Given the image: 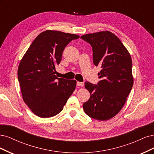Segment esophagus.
<instances>
[{
    "label": "esophagus",
    "mask_w": 154,
    "mask_h": 154,
    "mask_svg": "<svg viewBox=\"0 0 154 154\" xmlns=\"http://www.w3.org/2000/svg\"><path fill=\"white\" fill-rule=\"evenodd\" d=\"M77 85L78 86H81V87H83L84 86V82H77Z\"/></svg>",
    "instance_id": "obj_1"
}]
</instances>
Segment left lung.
Listing matches in <instances>:
<instances>
[{"instance_id":"1","label":"left lung","mask_w":154,"mask_h":154,"mask_svg":"<svg viewBox=\"0 0 154 154\" xmlns=\"http://www.w3.org/2000/svg\"><path fill=\"white\" fill-rule=\"evenodd\" d=\"M91 45L93 63L101 68L97 84L85 82L90 98L83 103L85 113L98 120H109L120 112L133 86L132 59L116 36L109 31L81 37Z\"/></svg>"}]
</instances>
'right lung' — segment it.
I'll use <instances>...</instances> for the list:
<instances>
[{
    "mask_svg": "<svg viewBox=\"0 0 154 154\" xmlns=\"http://www.w3.org/2000/svg\"><path fill=\"white\" fill-rule=\"evenodd\" d=\"M79 38L61 31H43L20 63L18 79L23 100L38 116L57 115L75 90L77 81L57 77L55 66L60 63L64 48Z\"/></svg>",
    "mask_w": 154,
    "mask_h": 154,
    "instance_id": "1",
    "label": "right lung"
}]
</instances>
